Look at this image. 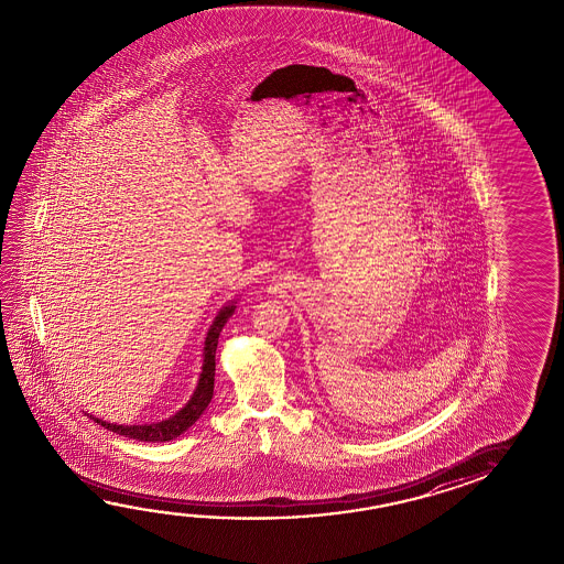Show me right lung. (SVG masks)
<instances>
[{"label": "right lung", "mask_w": 564, "mask_h": 564, "mask_svg": "<svg viewBox=\"0 0 564 564\" xmlns=\"http://www.w3.org/2000/svg\"><path fill=\"white\" fill-rule=\"evenodd\" d=\"M234 311H236V299L226 303L216 314V318H214L210 328H208V334L204 338L203 371L198 376L196 389H194L191 399L186 401V405L178 409L175 415L169 416L165 421H159V423H151V425H116V423H108V421H102L98 416L90 415V419H94L98 425H102L111 433L128 436L133 441H143V443H166V441H173L178 434L188 431L200 419V415L206 411V406L210 403V399H213L218 336L223 333L224 324L228 323V318L234 314Z\"/></svg>", "instance_id": "1"}]
</instances>
